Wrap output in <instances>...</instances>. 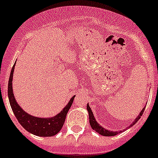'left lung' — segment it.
<instances>
[{
    "label": "left lung",
    "mask_w": 158,
    "mask_h": 158,
    "mask_svg": "<svg viewBox=\"0 0 158 158\" xmlns=\"http://www.w3.org/2000/svg\"><path fill=\"white\" fill-rule=\"evenodd\" d=\"M145 109V108H143L141 111H140V112L139 113V115L137 116V117L135 119V120L133 122H132V124H131L130 126H128L127 128H129L131 126H132V125H134L135 124H136V122L138 121V120L140 118V116H142L143 112H144V110ZM87 112H88V116H89V122H90V124H91V127L92 128V129L93 130H95V132H98L99 134L102 135V136H116V135H117L118 133H120V132H122V131L124 130H121V131H111V130H108V129H106V128H103V127L100 125V124L98 123L96 120H95V116H94L93 115V112H92V111H91V108H90L89 106V104H87ZM127 128H125L124 130H126Z\"/></svg>",
    "instance_id": "8db88e82"
}]
</instances>
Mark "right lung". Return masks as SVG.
Wrapping results in <instances>:
<instances>
[{
  "mask_svg": "<svg viewBox=\"0 0 158 158\" xmlns=\"http://www.w3.org/2000/svg\"><path fill=\"white\" fill-rule=\"evenodd\" d=\"M14 67H15V64L12 68L10 76H9V84H8V96H9V104L17 120L26 131L32 134L38 136H52L56 135L63 126L67 114L72 105L75 95H74L70 99L68 104L65 106L59 113L52 117L41 118L31 116L20 107L14 97L13 84H12Z\"/></svg>",
  "mask_w": 158,
  "mask_h": 158,
  "instance_id": "1",
  "label": "right lung"
}]
</instances>
